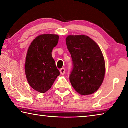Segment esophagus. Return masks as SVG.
<instances>
[{
    "label": "esophagus",
    "instance_id": "esophagus-1",
    "mask_svg": "<svg viewBox=\"0 0 128 128\" xmlns=\"http://www.w3.org/2000/svg\"><path fill=\"white\" fill-rule=\"evenodd\" d=\"M60 72L61 75H64V74H65V72H66V70H65V68H62V69L60 70Z\"/></svg>",
    "mask_w": 128,
    "mask_h": 128
}]
</instances>
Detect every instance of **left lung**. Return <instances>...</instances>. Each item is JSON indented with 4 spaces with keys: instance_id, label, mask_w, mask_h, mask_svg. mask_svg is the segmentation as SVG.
Listing matches in <instances>:
<instances>
[{
    "instance_id": "1",
    "label": "left lung",
    "mask_w": 128,
    "mask_h": 128,
    "mask_svg": "<svg viewBox=\"0 0 128 128\" xmlns=\"http://www.w3.org/2000/svg\"><path fill=\"white\" fill-rule=\"evenodd\" d=\"M66 44L73 62L70 76L72 87L82 95L93 94L100 88L105 75V62L100 48L85 35L68 36Z\"/></svg>"
}]
</instances>
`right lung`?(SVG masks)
Returning <instances> with one entry per match:
<instances>
[{
	"instance_id": "obj_1",
	"label": "right lung",
	"mask_w": 128,
	"mask_h": 128,
	"mask_svg": "<svg viewBox=\"0 0 128 128\" xmlns=\"http://www.w3.org/2000/svg\"><path fill=\"white\" fill-rule=\"evenodd\" d=\"M58 38L56 34H42L33 40L28 49L24 66L26 78L31 87L39 92L48 91L60 75L52 56Z\"/></svg>"
}]
</instances>
